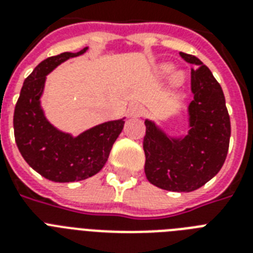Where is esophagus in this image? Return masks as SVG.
Returning <instances> with one entry per match:
<instances>
[{
    "instance_id": "34e87169",
    "label": "esophagus",
    "mask_w": 253,
    "mask_h": 253,
    "mask_svg": "<svg viewBox=\"0 0 253 253\" xmlns=\"http://www.w3.org/2000/svg\"><path fill=\"white\" fill-rule=\"evenodd\" d=\"M143 111H144L143 107L138 103H132L128 106V115L130 117H140V115H143Z\"/></svg>"
}]
</instances>
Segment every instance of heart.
Returning a JSON list of instances; mask_svg holds the SVG:
<instances>
[{"mask_svg": "<svg viewBox=\"0 0 253 253\" xmlns=\"http://www.w3.org/2000/svg\"><path fill=\"white\" fill-rule=\"evenodd\" d=\"M173 69H174V67H173L172 64H169V63L162 64L160 67H159V75H160L162 77H169L170 75H172ZM173 81L177 83V84H180L181 81H182V75H181L180 72L176 73V75L173 76Z\"/></svg>", "mask_w": 253, "mask_h": 253, "instance_id": "obj_1", "label": "heart"}]
</instances>
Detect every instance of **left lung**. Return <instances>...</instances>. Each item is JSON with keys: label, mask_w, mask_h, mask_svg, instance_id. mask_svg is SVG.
<instances>
[{"label": "left lung", "mask_w": 253, "mask_h": 253, "mask_svg": "<svg viewBox=\"0 0 253 253\" xmlns=\"http://www.w3.org/2000/svg\"><path fill=\"white\" fill-rule=\"evenodd\" d=\"M192 64L193 101L189 103V130L184 136L166 134L146 119L143 150L147 180L169 192H193L210 181L223 166L231 125L223 90L211 71L198 57L180 52Z\"/></svg>", "instance_id": "left-lung-1"}]
</instances>
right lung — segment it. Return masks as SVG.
<instances>
[{
	"label": "right lung",
	"instance_id": "1",
	"mask_svg": "<svg viewBox=\"0 0 253 253\" xmlns=\"http://www.w3.org/2000/svg\"><path fill=\"white\" fill-rule=\"evenodd\" d=\"M63 52L35 67L23 83L14 109V136L21 155L34 170L55 182H73L94 176L106 164L111 147L122 132L125 121H109L77 136L63 132L48 122L41 97L45 76L71 57L86 52Z\"/></svg>",
	"mask_w": 253,
	"mask_h": 253
}]
</instances>
